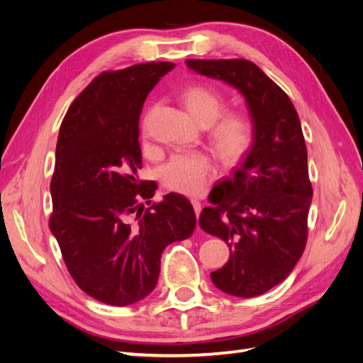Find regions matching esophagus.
<instances>
[{
  "instance_id": "obj_1",
  "label": "esophagus",
  "mask_w": 363,
  "mask_h": 363,
  "mask_svg": "<svg viewBox=\"0 0 363 363\" xmlns=\"http://www.w3.org/2000/svg\"><path fill=\"white\" fill-rule=\"evenodd\" d=\"M192 206H194V211H195L196 218H199L200 213H201V203L199 200H192Z\"/></svg>"
}]
</instances>
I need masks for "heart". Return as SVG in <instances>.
Segmentation results:
<instances>
[{
	"instance_id": "b5f03b06",
	"label": "heart",
	"mask_w": 363,
	"mask_h": 363,
	"mask_svg": "<svg viewBox=\"0 0 363 363\" xmlns=\"http://www.w3.org/2000/svg\"><path fill=\"white\" fill-rule=\"evenodd\" d=\"M186 111L204 127L211 125V139L225 164L244 157L252 140V128L242 113L224 111V100L207 86H191L183 94ZM215 175V162L206 151H188L174 155L160 171L167 188L184 195H200Z\"/></svg>"
}]
</instances>
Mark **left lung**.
Returning <instances> with one entry per match:
<instances>
[{
    "label": "left lung",
    "instance_id": "obj_1",
    "mask_svg": "<svg viewBox=\"0 0 363 363\" xmlns=\"http://www.w3.org/2000/svg\"><path fill=\"white\" fill-rule=\"evenodd\" d=\"M186 65L235 87L248 107L251 145L232 175L216 184L215 206L203 208L199 224L230 248L228 262L211 274L215 286L251 298L286 279L306 247L312 184L301 124L289 96L252 62Z\"/></svg>",
    "mask_w": 363,
    "mask_h": 363
}]
</instances>
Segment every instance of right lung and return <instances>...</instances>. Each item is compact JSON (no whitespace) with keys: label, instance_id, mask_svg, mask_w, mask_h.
Returning <instances> with one entry per match:
<instances>
[{"label":"right lung","instance_id":"1","mask_svg":"<svg viewBox=\"0 0 363 363\" xmlns=\"http://www.w3.org/2000/svg\"><path fill=\"white\" fill-rule=\"evenodd\" d=\"M169 62L103 72L75 98L59 130L50 230L79 288L111 306H130L156 288L163 250L188 239L196 216L188 199L139 180V116Z\"/></svg>","mask_w":363,"mask_h":363}]
</instances>
